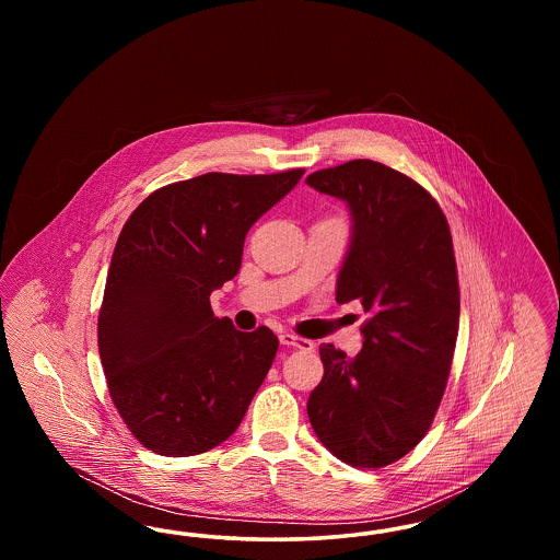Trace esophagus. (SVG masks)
<instances>
[{
  "instance_id": "esophagus-1",
  "label": "esophagus",
  "mask_w": 560,
  "mask_h": 560,
  "mask_svg": "<svg viewBox=\"0 0 560 560\" xmlns=\"http://www.w3.org/2000/svg\"><path fill=\"white\" fill-rule=\"evenodd\" d=\"M279 342H281L283 347L300 348V350H313V347H315L311 340H306V338H300V336L290 334V331H283V334L279 336Z\"/></svg>"
}]
</instances>
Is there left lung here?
<instances>
[{"label":"left lung","instance_id":"obj_1","mask_svg":"<svg viewBox=\"0 0 560 560\" xmlns=\"http://www.w3.org/2000/svg\"><path fill=\"white\" fill-rule=\"evenodd\" d=\"M306 185L350 210L336 300L370 315L357 357L320 345L308 418L338 459L382 468L424 439L447 386L459 323L450 224L427 188L377 161L319 170Z\"/></svg>","mask_w":560,"mask_h":560}]
</instances>
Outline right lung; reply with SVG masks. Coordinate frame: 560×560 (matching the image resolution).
<instances>
[{"label":"right lung","mask_w":560,"mask_h":560,"mask_svg":"<svg viewBox=\"0 0 560 560\" xmlns=\"http://www.w3.org/2000/svg\"><path fill=\"white\" fill-rule=\"evenodd\" d=\"M302 174L210 172L158 188L124 224L98 350L110 399L147 450L197 455L240 427L279 340L265 325L245 334L213 317L210 293L240 272L247 231Z\"/></svg>","instance_id":"1"}]
</instances>
